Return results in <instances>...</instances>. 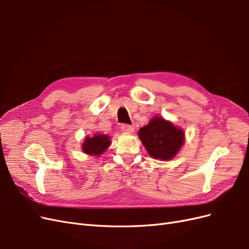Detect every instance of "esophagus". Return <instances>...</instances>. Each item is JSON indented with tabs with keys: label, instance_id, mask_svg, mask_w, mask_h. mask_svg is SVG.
Returning <instances> with one entry per match:
<instances>
[{
	"label": "esophagus",
	"instance_id": "34e87169",
	"mask_svg": "<svg viewBox=\"0 0 249 249\" xmlns=\"http://www.w3.org/2000/svg\"><path fill=\"white\" fill-rule=\"evenodd\" d=\"M134 126L130 125V124H123L122 125V131L125 134H132L134 132Z\"/></svg>",
	"mask_w": 249,
	"mask_h": 249
}]
</instances>
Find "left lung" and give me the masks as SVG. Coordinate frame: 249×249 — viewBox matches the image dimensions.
<instances>
[{
    "label": "left lung",
    "mask_w": 249,
    "mask_h": 249,
    "mask_svg": "<svg viewBox=\"0 0 249 249\" xmlns=\"http://www.w3.org/2000/svg\"><path fill=\"white\" fill-rule=\"evenodd\" d=\"M138 136L148 155L160 161L172 160L185 143V132L160 115L141 127Z\"/></svg>",
    "instance_id": "obj_1"
}]
</instances>
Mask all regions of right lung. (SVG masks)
<instances>
[{"mask_svg":"<svg viewBox=\"0 0 249 249\" xmlns=\"http://www.w3.org/2000/svg\"><path fill=\"white\" fill-rule=\"evenodd\" d=\"M111 144V138L105 134H94L93 136L85 137L84 142L82 144L83 153L99 158L102 156Z\"/></svg>","mask_w":249,"mask_h":249,"instance_id":"right-lung-1","label":"right lung"}]
</instances>
